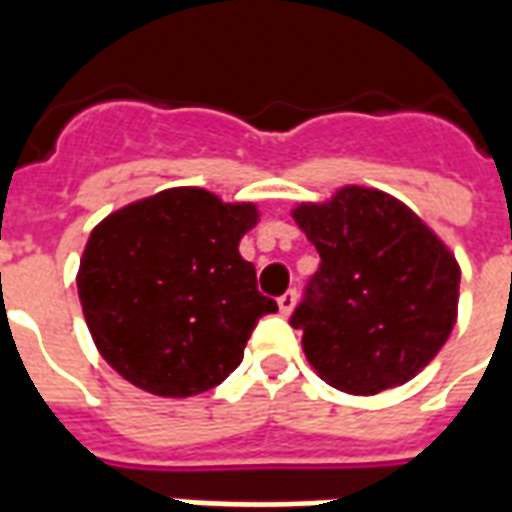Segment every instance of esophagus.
Returning a JSON list of instances; mask_svg holds the SVG:
<instances>
[{
  "label": "esophagus",
  "mask_w": 512,
  "mask_h": 512,
  "mask_svg": "<svg viewBox=\"0 0 512 512\" xmlns=\"http://www.w3.org/2000/svg\"><path fill=\"white\" fill-rule=\"evenodd\" d=\"M296 299H299V293H296V288H288L282 296H279V310L285 312V315H290L293 312V307H296Z\"/></svg>",
  "instance_id": "34e87169"
}]
</instances>
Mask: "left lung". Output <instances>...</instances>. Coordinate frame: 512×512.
Instances as JSON below:
<instances>
[{
    "instance_id": "8db88e82",
    "label": "left lung",
    "mask_w": 512,
    "mask_h": 512,
    "mask_svg": "<svg viewBox=\"0 0 512 512\" xmlns=\"http://www.w3.org/2000/svg\"><path fill=\"white\" fill-rule=\"evenodd\" d=\"M293 219L321 263L290 326L326 384L378 395L406 384L447 343L461 268L417 213L384 191L348 186Z\"/></svg>"
}]
</instances>
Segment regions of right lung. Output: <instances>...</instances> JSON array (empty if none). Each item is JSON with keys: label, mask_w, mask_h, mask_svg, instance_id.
I'll list each match as a JSON object with an SVG mask.
<instances>
[{"label": "right lung", "mask_w": 512, "mask_h": 512, "mask_svg": "<svg viewBox=\"0 0 512 512\" xmlns=\"http://www.w3.org/2000/svg\"><path fill=\"white\" fill-rule=\"evenodd\" d=\"M255 224L252 202L167 189L95 227L76 285L87 329L120 376L153 395L189 397L241 365L257 321L277 312L238 252Z\"/></svg>", "instance_id": "right-lung-1"}]
</instances>
